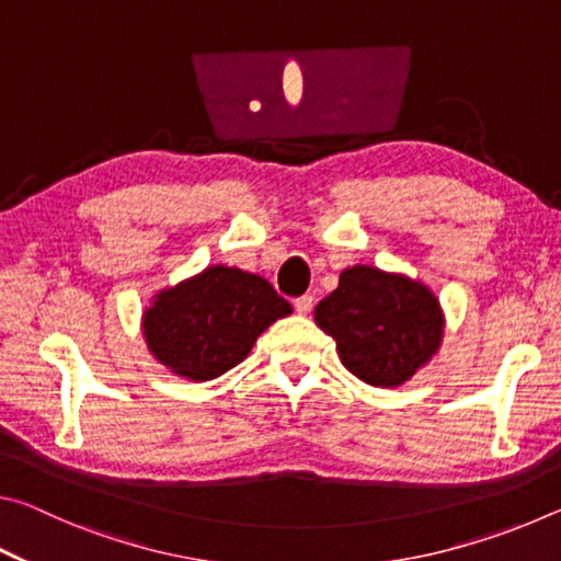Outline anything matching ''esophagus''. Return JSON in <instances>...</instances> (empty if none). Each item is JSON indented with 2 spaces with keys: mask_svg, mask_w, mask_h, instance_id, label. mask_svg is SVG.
I'll return each mask as SVG.
<instances>
[{
  "mask_svg": "<svg viewBox=\"0 0 561 561\" xmlns=\"http://www.w3.org/2000/svg\"><path fill=\"white\" fill-rule=\"evenodd\" d=\"M311 307H314V299H311L309 294H304V297H297V299H294V309H297V314H304V317H307L309 311H311Z\"/></svg>",
  "mask_w": 561,
  "mask_h": 561,
  "instance_id": "34e87169",
  "label": "esophagus"
}]
</instances>
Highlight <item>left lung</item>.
Listing matches in <instances>:
<instances>
[{
    "mask_svg": "<svg viewBox=\"0 0 561 561\" xmlns=\"http://www.w3.org/2000/svg\"><path fill=\"white\" fill-rule=\"evenodd\" d=\"M317 327L336 341L346 371L376 388H398L438 354L445 314L428 284L401 272L354 264L314 309Z\"/></svg>",
    "mask_w": 561,
    "mask_h": 561,
    "instance_id": "1",
    "label": "left lung"
}]
</instances>
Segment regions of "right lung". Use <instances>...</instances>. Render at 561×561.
<instances>
[{"label":"right lung","instance_id":"add662e5","mask_svg":"<svg viewBox=\"0 0 561 561\" xmlns=\"http://www.w3.org/2000/svg\"><path fill=\"white\" fill-rule=\"evenodd\" d=\"M289 314L291 304L260 274L213 264L156 291L140 329L158 364L203 383L244 360L262 331Z\"/></svg>","mask_w":561,"mask_h":561}]
</instances>
